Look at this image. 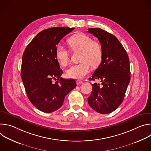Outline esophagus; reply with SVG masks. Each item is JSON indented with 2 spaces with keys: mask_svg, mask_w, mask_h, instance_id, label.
I'll list each match as a JSON object with an SVG mask.
<instances>
[{
  "mask_svg": "<svg viewBox=\"0 0 151 151\" xmlns=\"http://www.w3.org/2000/svg\"><path fill=\"white\" fill-rule=\"evenodd\" d=\"M82 83V81H77V84L78 85H81Z\"/></svg>",
  "mask_w": 151,
  "mask_h": 151,
  "instance_id": "obj_1",
  "label": "esophagus"
}]
</instances>
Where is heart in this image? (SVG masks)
<instances>
[{"label":"heart","mask_w":151,"mask_h":151,"mask_svg":"<svg viewBox=\"0 0 151 151\" xmlns=\"http://www.w3.org/2000/svg\"><path fill=\"white\" fill-rule=\"evenodd\" d=\"M68 44L73 50H81L82 62L71 66L66 72L69 78L82 79L90 70L91 65L97 67L101 63L103 57V48L100 43L93 40L88 35L83 33H76L68 40ZM55 57L62 66H67L69 62V52L62 44L55 48Z\"/></svg>","instance_id":"1"}]
</instances>
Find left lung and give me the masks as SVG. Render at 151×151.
<instances>
[{
    "label": "left lung",
    "mask_w": 151,
    "mask_h": 151,
    "mask_svg": "<svg viewBox=\"0 0 151 151\" xmlns=\"http://www.w3.org/2000/svg\"><path fill=\"white\" fill-rule=\"evenodd\" d=\"M88 33L98 38L103 48L102 60L90 80L99 79L101 83L92 84L93 91L88 98L95 111L107 114L122 103L130 81V66L128 54L118 39L99 28H90Z\"/></svg>",
    "instance_id": "obj_1"
}]
</instances>
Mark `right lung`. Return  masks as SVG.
<instances>
[{
	"label": "right lung",
	"mask_w": 151,
	"mask_h": 151,
	"mask_svg": "<svg viewBox=\"0 0 151 151\" xmlns=\"http://www.w3.org/2000/svg\"><path fill=\"white\" fill-rule=\"evenodd\" d=\"M74 29L56 27L42 30L23 53L21 79L29 100L42 112L51 113L58 110L66 96L76 87L73 79L61 77L63 70L55 57L57 45Z\"/></svg>",
	"instance_id": "add662e5"
}]
</instances>
